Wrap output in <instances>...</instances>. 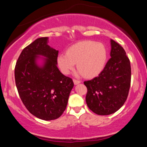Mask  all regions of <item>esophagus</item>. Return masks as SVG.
Wrapping results in <instances>:
<instances>
[{"label":"esophagus","mask_w":147,"mask_h":147,"mask_svg":"<svg viewBox=\"0 0 147 147\" xmlns=\"http://www.w3.org/2000/svg\"><path fill=\"white\" fill-rule=\"evenodd\" d=\"M73 82L75 85H77V84H80L81 82L79 80H76V79H73Z\"/></svg>","instance_id":"esophagus-1"}]
</instances>
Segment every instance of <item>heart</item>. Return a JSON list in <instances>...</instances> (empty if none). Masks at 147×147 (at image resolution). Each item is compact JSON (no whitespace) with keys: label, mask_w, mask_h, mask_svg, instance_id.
<instances>
[{"label":"heart","mask_w":147,"mask_h":147,"mask_svg":"<svg viewBox=\"0 0 147 147\" xmlns=\"http://www.w3.org/2000/svg\"><path fill=\"white\" fill-rule=\"evenodd\" d=\"M107 60V50L103 43L92 41H80L70 46L66 54L57 57L61 71L65 75L70 73L77 63V75L90 78L102 71Z\"/></svg>","instance_id":"1"}]
</instances>
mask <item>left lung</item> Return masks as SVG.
I'll return each mask as SVG.
<instances>
[{"mask_svg": "<svg viewBox=\"0 0 147 147\" xmlns=\"http://www.w3.org/2000/svg\"><path fill=\"white\" fill-rule=\"evenodd\" d=\"M111 57L98 77L84 82L89 109L99 115L115 113L124 105L131 85V69L125 50L111 40Z\"/></svg>", "mask_w": 147, "mask_h": 147, "instance_id": "left-lung-1", "label": "left lung"}]
</instances>
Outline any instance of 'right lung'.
<instances>
[{
	"label": "right lung",
	"mask_w": 147,
	"mask_h": 147,
	"mask_svg": "<svg viewBox=\"0 0 147 147\" xmlns=\"http://www.w3.org/2000/svg\"><path fill=\"white\" fill-rule=\"evenodd\" d=\"M41 37L21 52L14 70L15 82L22 102L35 117L57 119L65 110L74 83L57 68L59 50Z\"/></svg>",
	"instance_id": "add662e5"
}]
</instances>
